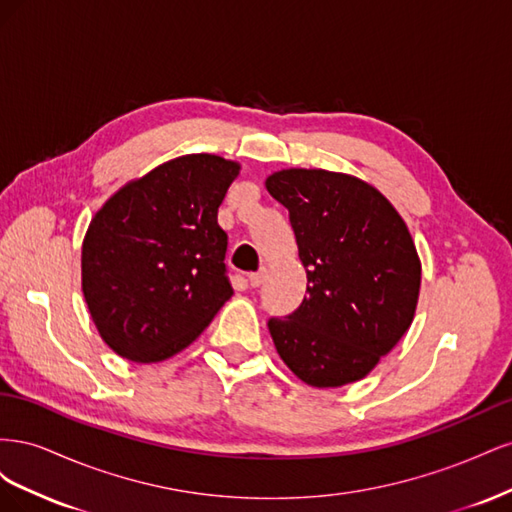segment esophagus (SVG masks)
<instances>
[{
	"instance_id": "obj_1",
	"label": "esophagus",
	"mask_w": 512,
	"mask_h": 512,
	"mask_svg": "<svg viewBox=\"0 0 512 512\" xmlns=\"http://www.w3.org/2000/svg\"><path fill=\"white\" fill-rule=\"evenodd\" d=\"M265 273H267L265 269H260L256 273H250V275H247V282H250L252 288H258L262 284V280H265Z\"/></svg>"
}]
</instances>
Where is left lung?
Listing matches in <instances>:
<instances>
[{"label": "left lung", "mask_w": 512, "mask_h": 512, "mask_svg": "<svg viewBox=\"0 0 512 512\" xmlns=\"http://www.w3.org/2000/svg\"><path fill=\"white\" fill-rule=\"evenodd\" d=\"M290 213L307 292L269 333L294 376L316 389L365 378L414 320L421 260L406 222L374 185L322 168L269 175Z\"/></svg>", "instance_id": "left-lung-1"}]
</instances>
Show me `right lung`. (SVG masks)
<instances>
[{"label":"right lung","mask_w":512,"mask_h":512,"mask_svg":"<svg viewBox=\"0 0 512 512\" xmlns=\"http://www.w3.org/2000/svg\"><path fill=\"white\" fill-rule=\"evenodd\" d=\"M239 170V162L190 153L126 183L94 215L83 239V294L104 344L123 359H170L232 297L218 207Z\"/></svg>","instance_id":"add662e5"}]
</instances>
